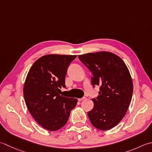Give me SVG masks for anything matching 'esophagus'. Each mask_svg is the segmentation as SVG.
Here are the masks:
<instances>
[{"label":"esophagus","instance_id":"34e87169","mask_svg":"<svg viewBox=\"0 0 152 152\" xmlns=\"http://www.w3.org/2000/svg\"><path fill=\"white\" fill-rule=\"evenodd\" d=\"M86 99V97H82V98H79V99H78L79 102H81V101H82V100H84V99Z\"/></svg>","mask_w":152,"mask_h":152}]
</instances>
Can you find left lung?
Wrapping results in <instances>:
<instances>
[{
  "mask_svg": "<svg viewBox=\"0 0 152 152\" xmlns=\"http://www.w3.org/2000/svg\"><path fill=\"white\" fill-rule=\"evenodd\" d=\"M91 72V84L100 86L99 96L92 99L94 108L88 113L92 125L102 130L120 123L129 109L133 92L131 76L126 65L117 55L101 51L79 55Z\"/></svg>",
  "mask_w": 152,
  "mask_h": 152,
  "instance_id": "left-lung-1",
  "label": "left lung"
}]
</instances>
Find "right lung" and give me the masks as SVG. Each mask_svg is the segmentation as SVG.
<instances>
[{"mask_svg": "<svg viewBox=\"0 0 152 152\" xmlns=\"http://www.w3.org/2000/svg\"><path fill=\"white\" fill-rule=\"evenodd\" d=\"M76 55H47L31 66L23 86L27 107L38 124L50 131L66 124L78 100L61 96L68 67Z\"/></svg>", "mask_w": 152, "mask_h": 152, "instance_id": "add662e5", "label": "right lung"}]
</instances>
